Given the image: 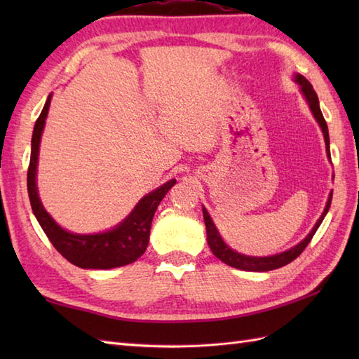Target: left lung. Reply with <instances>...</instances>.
Listing matches in <instances>:
<instances>
[{
  "instance_id": "obj_1",
  "label": "left lung",
  "mask_w": 359,
  "mask_h": 359,
  "mask_svg": "<svg viewBox=\"0 0 359 359\" xmlns=\"http://www.w3.org/2000/svg\"><path fill=\"white\" fill-rule=\"evenodd\" d=\"M296 81L301 85L302 89V94L306 95L307 102L310 104V109L313 112L315 118L318 120L319 126H321L323 133H324V139H325V149H327V154H329L330 158V139H329V128H327V123L324 120V116L321 112V108H319V100H318V95L315 93L313 86H311V83L306 79L302 77V75L297 74L296 75ZM332 196L329 197V202L325 205V210L323 212V216L319 217V220L316 222V225L313 226V230L310 231V234L307 236L306 239L302 242L297 243L296 247L290 248L288 251H284V253L280 255H274V256H266V257H253V256H245V255H239L233 251L230 247L226 245V243L220 238V234L217 233L215 224H212V220L208 215V211L203 208V220H205V226H207V241H208V245L212 251V255H215L220 261L225 262L226 265L234 266V269H239V270H245V271H270V270H276L280 269V266H284L287 264H290L292 261L299 256L306 247L310 243L311 238H313L316 230L321 225V222L324 220L327 211L330 208V203H332Z\"/></svg>"
}]
</instances>
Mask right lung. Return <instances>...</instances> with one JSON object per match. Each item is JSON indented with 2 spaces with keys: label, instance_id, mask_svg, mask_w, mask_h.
Here are the masks:
<instances>
[{
  "label": "right lung",
  "instance_id": "right-lung-1",
  "mask_svg": "<svg viewBox=\"0 0 359 359\" xmlns=\"http://www.w3.org/2000/svg\"><path fill=\"white\" fill-rule=\"evenodd\" d=\"M50 104V95L46 100L44 108L40 117L35 121L34 134H32V149H30V162L27 170V193L30 199L34 215L41 225L43 231L48 236L50 243L55 250L67 259L71 264L80 266V269H95V270H108L116 266H123L135 262L144 250L148 247L151 222L154 212L162 202L165 194L174 187L175 179L166 182L156 191L144 196L137 203L123 222L114 230L100 234H74L63 230L62 226L55 224L48 211L43 208L40 197L36 193V162H38V149H40L41 133L48 117Z\"/></svg>",
  "mask_w": 359,
  "mask_h": 359
}]
</instances>
